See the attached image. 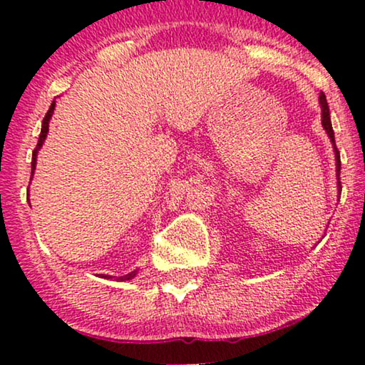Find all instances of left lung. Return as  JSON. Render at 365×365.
<instances>
[{"label": "left lung", "mask_w": 365, "mask_h": 365, "mask_svg": "<svg viewBox=\"0 0 365 365\" xmlns=\"http://www.w3.org/2000/svg\"><path fill=\"white\" fill-rule=\"evenodd\" d=\"M319 101H321V108H322V126L326 129L329 138L334 144V151H336V166H337V176H341V154H339V149L336 146V139H334V129H332V123H331V116H329V104L326 99V94L321 93L319 96ZM339 187H341V181H339Z\"/></svg>", "instance_id": "left-lung-1"}]
</instances>
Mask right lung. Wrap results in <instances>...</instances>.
Here are the masks:
<instances>
[{"label": "right lung", "instance_id": "obj_1", "mask_svg": "<svg viewBox=\"0 0 365 365\" xmlns=\"http://www.w3.org/2000/svg\"><path fill=\"white\" fill-rule=\"evenodd\" d=\"M54 106H56V101H53V103H51V106H49V109H48V113H46V116H44V118H43V126H41V134H39L38 144H36V148H34V151H33V159H31V178H33L34 168H36V154H38V151H39V148H41V146H43V143H44V138H46V134H48V126H49V119H51V116H53ZM134 276H136V271H134V272H131V274H128V276H124V277H121V279H131V277H134Z\"/></svg>", "mask_w": 365, "mask_h": 365}]
</instances>
